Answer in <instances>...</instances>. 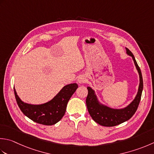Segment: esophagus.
<instances>
[{"label":"esophagus","mask_w":154,"mask_h":154,"mask_svg":"<svg viewBox=\"0 0 154 154\" xmlns=\"http://www.w3.org/2000/svg\"><path fill=\"white\" fill-rule=\"evenodd\" d=\"M77 82L79 84H84L86 82V78L85 77L83 76V75H81L77 79Z\"/></svg>","instance_id":"1"}]
</instances>
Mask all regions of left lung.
<instances>
[{
  "mask_svg": "<svg viewBox=\"0 0 154 154\" xmlns=\"http://www.w3.org/2000/svg\"><path fill=\"white\" fill-rule=\"evenodd\" d=\"M126 51L129 55L133 58L138 73L140 75V85L137 94L134 100L129 104L127 107L122 109H114L105 105H101L99 103L97 97L94 93V91L91 87H87L88 95L86 98V105L90 116L94 121L99 125L105 127H113L128 121L134 115L137 109L138 105L141 100V93L143 91V78L140 68L135 61L133 54L128 48Z\"/></svg>",
  "mask_w": 154,
  "mask_h": 154,
  "instance_id": "8db88e82",
  "label": "left lung"
}]
</instances>
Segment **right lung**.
<instances>
[{"instance_id": "obj_1", "label": "right lung", "mask_w": 154, "mask_h": 154, "mask_svg": "<svg viewBox=\"0 0 154 154\" xmlns=\"http://www.w3.org/2000/svg\"><path fill=\"white\" fill-rule=\"evenodd\" d=\"M77 83L65 86L52 100L42 105H31L24 103L17 95L14 88L17 103L21 111L39 124L52 125L61 119L65 115L69 99L77 89Z\"/></svg>"}]
</instances>
